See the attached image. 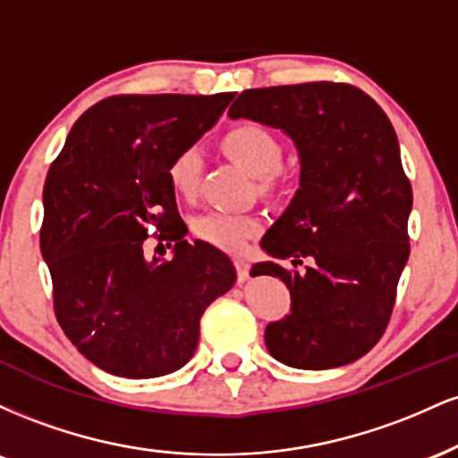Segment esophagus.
<instances>
[{
	"label": "esophagus",
	"mask_w": 458,
	"mask_h": 458,
	"mask_svg": "<svg viewBox=\"0 0 458 458\" xmlns=\"http://www.w3.org/2000/svg\"><path fill=\"white\" fill-rule=\"evenodd\" d=\"M234 267H236V276H239V282L250 280V262L245 259H234Z\"/></svg>",
	"instance_id": "esophagus-1"
}]
</instances>
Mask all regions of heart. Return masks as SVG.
I'll return each instance as SVG.
<instances>
[{"instance_id": "heart-1", "label": "heart", "mask_w": 458, "mask_h": 458, "mask_svg": "<svg viewBox=\"0 0 458 458\" xmlns=\"http://www.w3.org/2000/svg\"><path fill=\"white\" fill-rule=\"evenodd\" d=\"M224 150L243 165L251 176L269 178L282 163V146L269 129L256 123H241L225 131L222 138ZM202 174V155L196 146L178 150L167 163V182L178 196L193 198ZM260 230V222L250 215L211 211L198 215L191 222V233L204 243L239 251Z\"/></svg>"}]
</instances>
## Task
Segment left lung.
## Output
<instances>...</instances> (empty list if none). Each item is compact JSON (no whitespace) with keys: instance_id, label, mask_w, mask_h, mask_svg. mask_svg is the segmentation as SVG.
Instances as JSON below:
<instances>
[{"instance_id":"8db88e82","label":"left lung","mask_w":458,"mask_h":458,"mask_svg":"<svg viewBox=\"0 0 458 458\" xmlns=\"http://www.w3.org/2000/svg\"><path fill=\"white\" fill-rule=\"evenodd\" d=\"M228 115L282 129L301 163L295 198L260 243L295 269H251L291 291V314L267 325V349L303 370L360 360L390 323L409 259L413 193L390 118L360 88L334 81L245 90Z\"/></svg>"}]
</instances>
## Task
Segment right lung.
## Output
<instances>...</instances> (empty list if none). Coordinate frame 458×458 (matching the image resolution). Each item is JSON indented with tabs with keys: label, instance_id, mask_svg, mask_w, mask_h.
Listing matches in <instances>:
<instances>
[{
	"label": "right lung",
	"instance_id": "add662e5",
	"mask_svg": "<svg viewBox=\"0 0 458 458\" xmlns=\"http://www.w3.org/2000/svg\"><path fill=\"white\" fill-rule=\"evenodd\" d=\"M233 92L120 94L72 124L47 172L40 251L66 338L94 366L129 379L170 375L191 360L199 318L236 282L224 251L196 241L167 182V163L217 123ZM174 240L148 261L143 241Z\"/></svg>",
	"mask_w": 458,
	"mask_h": 458
}]
</instances>
